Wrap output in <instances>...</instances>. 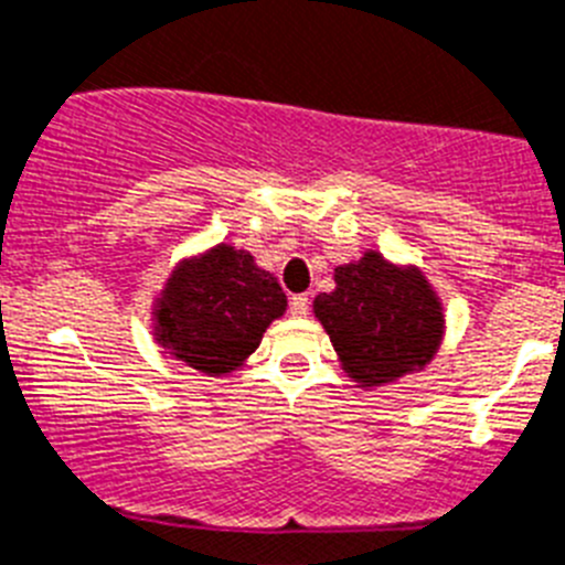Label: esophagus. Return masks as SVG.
I'll return each mask as SVG.
<instances>
[{
  "instance_id": "34e87169",
  "label": "esophagus",
  "mask_w": 565,
  "mask_h": 565,
  "mask_svg": "<svg viewBox=\"0 0 565 565\" xmlns=\"http://www.w3.org/2000/svg\"><path fill=\"white\" fill-rule=\"evenodd\" d=\"M289 315H292V318H307L309 315L307 295H292V298H289Z\"/></svg>"
}]
</instances>
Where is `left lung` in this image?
Instances as JSON below:
<instances>
[{
    "instance_id": "1",
    "label": "left lung",
    "mask_w": 565,
    "mask_h": 565,
    "mask_svg": "<svg viewBox=\"0 0 565 565\" xmlns=\"http://www.w3.org/2000/svg\"><path fill=\"white\" fill-rule=\"evenodd\" d=\"M340 369L358 388L396 383L422 371L445 338L441 298L414 264H394L377 250L334 267V289L312 301Z\"/></svg>"
}]
</instances>
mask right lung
<instances>
[{"label": "right lung", "instance_id": "1", "mask_svg": "<svg viewBox=\"0 0 565 565\" xmlns=\"http://www.w3.org/2000/svg\"><path fill=\"white\" fill-rule=\"evenodd\" d=\"M287 295L273 273L233 245H216L177 264L151 309V332L174 360L207 377L247 363Z\"/></svg>", "mask_w": 565, "mask_h": 565}]
</instances>
